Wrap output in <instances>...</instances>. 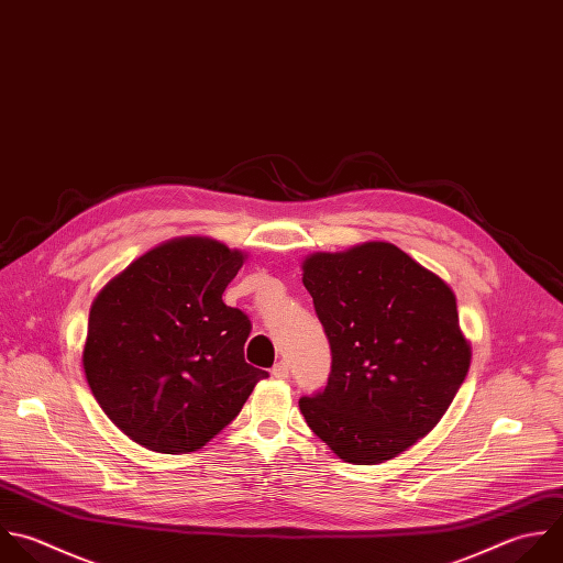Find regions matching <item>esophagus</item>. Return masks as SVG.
<instances>
[{
	"label": "esophagus",
	"mask_w": 563,
	"mask_h": 563,
	"mask_svg": "<svg viewBox=\"0 0 563 563\" xmlns=\"http://www.w3.org/2000/svg\"><path fill=\"white\" fill-rule=\"evenodd\" d=\"M288 374H290V367H288L286 361H279V363L273 367V376H275V378H288Z\"/></svg>",
	"instance_id": "1"
}]
</instances>
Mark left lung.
<instances>
[{
  "label": "left lung",
  "mask_w": 563,
  "mask_h": 563,
  "mask_svg": "<svg viewBox=\"0 0 563 563\" xmlns=\"http://www.w3.org/2000/svg\"><path fill=\"white\" fill-rule=\"evenodd\" d=\"M330 343L328 385L299 400L345 462L378 464L427 435L471 363L451 288L398 246L367 242L303 262Z\"/></svg>",
  "instance_id": "left-lung-1"
}]
</instances>
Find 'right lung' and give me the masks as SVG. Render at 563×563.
I'll use <instances>...</instances> for the list:
<instances>
[{
    "label": "right lung",
    "instance_id": "1",
    "mask_svg": "<svg viewBox=\"0 0 563 563\" xmlns=\"http://www.w3.org/2000/svg\"><path fill=\"white\" fill-rule=\"evenodd\" d=\"M244 264L202 238L167 242L95 299L84 369L108 418L158 453L205 446L268 372L244 358L251 319L222 301Z\"/></svg>",
    "mask_w": 563,
    "mask_h": 563
}]
</instances>
